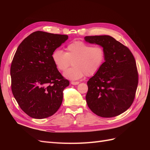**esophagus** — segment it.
<instances>
[{
	"label": "esophagus",
	"mask_w": 150,
	"mask_h": 150,
	"mask_svg": "<svg viewBox=\"0 0 150 150\" xmlns=\"http://www.w3.org/2000/svg\"><path fill=\"white\" fill-rule=\"evenodd\" d=\"M71 83L72 85H78V84H79V82H78V81H77V82H75V81H72Z\"/></svg>",
	"instance_id": "1"
}]
</instances>
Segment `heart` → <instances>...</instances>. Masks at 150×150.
<instances>
[{"instance_id": "1", "label": "heart", "mask_w": 150, "mask_h": 150, "mask_svg": "<svg viewBox=\"0 0 150 150\" xmlns=\"http://www.w3.org/2000/svg\"><path fill=\"white\" fill-rule=\"evenodd\" d=\"M105 51L99 46L91 45L80 40L67 45L65 53L60 49L52 52L51 58L57 69L64 71L72 62L73 67L64 72L66 78L72 81L80 79L86 75L96 74L105 61Z\"/></svg>"}]
</instances>
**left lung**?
Wrapping results in <instances>:
<instances>
[{
	"label": "left lung",
	"instance_id": "1",
	"mask_svg": "<svg viewBox=\"0 0 150 150\" xmlns=\"http://www.w3.org/2000/svg\"><path fill=\"white\" fill-rule=\"evenodd\" d=\"M86 42L105 51L101 69L88 81L86 103L94 114L118 116L131 106L138 83L137 64L129 49L110 35L86 36Z\"/></svg>",
	"mask_w": 150,
	"mask_h": 150
}]
</instances>
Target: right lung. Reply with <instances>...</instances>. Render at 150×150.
<instances>
[{
    "label": "right lung",
    "mask_w": 150,
    "mask_h": 150,
    "mask_svg": "<svg viewBox=\"0 0 150 150\" xmlns=\"http://www.w3.org/2000/svg\"><path fill=\"white\" fill-rule=\"evenodd\" d=\"M67 39V35L35 31L17 47L11 67L12 91L22 110L33 118L51 116L61 105L69 82L51 55Z\"/></svg>",
    "instance_id": "1"
}]
</instances>
